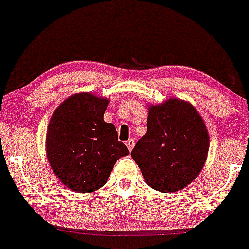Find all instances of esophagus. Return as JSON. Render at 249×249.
I'll return each instance as SVG.
<instances>
[{"label": "esophagus", "mask_w": 249, "mask_h": 249, "mask_svg": "<svg viewBox=\"0 0 249 249\" xmlns=\"http://www.w3.org/2000/svg\"><path fill=\"white\" fill-rule=\"evenodd\" d=\"M126 145H127V148H129V150H132V148H134V145H135V140L130 139L129 141H126Z\"/></svg>", "instance_id": "1"}]
</instances>
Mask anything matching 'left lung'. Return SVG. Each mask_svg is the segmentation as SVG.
Masks as SVG:
<instances>
[{"label": "left lung", "instance_id": "obj_1", "mask_svg": "<svg viewBox=\"0 0 249 249\" xmlns=\"http://www.w3.org/2000/svg\"><path fill=\"white\" fill-rule=\"evenodd\" d=\"M208 148L210 136L199 112L190 102L171 97L148 106L147 134L131 157L150 188L173 193L199 176Z\"/></svg>", "mask_w": 249, "mask_h": 249}]
</instances>
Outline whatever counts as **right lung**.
Returning <instances> with one entry per match:
<instances>
[{
  "instance_id": "obj_1",
  "label": "right lung",
  "mask_w": 249,
  "mask_h": 249,
  "mask_svg": "<svg viewBox=\"0 0 249 249\" xmlns=\"http://www.w3.org/2000/svg\"><path fill=\"white\" fill-rule=\"evenodd\" d=\"M109 100L91 92L67 97L54 110L46 136L48 162L60 182L91 193L108 180L115 161L129 154L112 123L104 120Z\"/></svg>"
}]
</instances>
